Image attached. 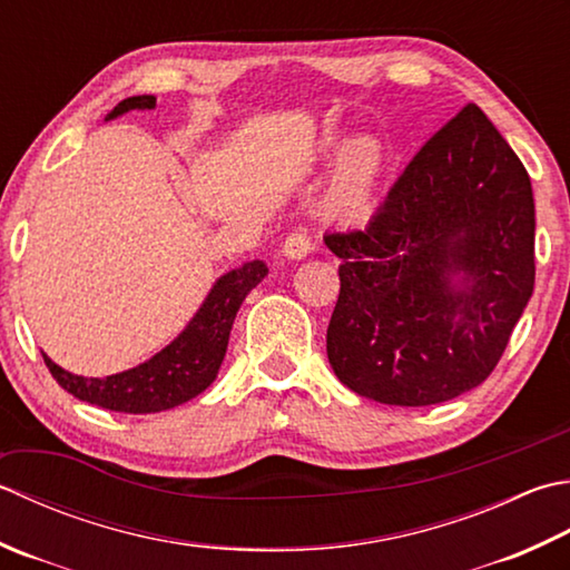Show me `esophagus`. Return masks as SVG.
Returning a JSON list of instances; mask_svg holds the SVG:
<instances>
[{
	"label": "esophagus",
	"mask_w": 570,
	"mask_h": 570,
	"mask_svg": "<svg viewBox=\"0 0 570 570\" xmlns=\"http://www.w3.org/2000/svg\"><path fill=\"white\" fill-rule=\"evenodd\" d=\"M282 252H284V256H288V259H296V262H298V259H304L306 254L314 252V242L308 239L306 232L296 229V232H292V234H288V237L284 239Z\"/></svg>",
	"instance_id": "esophagus-1"
}]
</instances>
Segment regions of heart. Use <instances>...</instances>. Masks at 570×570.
<instances>
[{
  "instance_id": "1",
  "label": "heart",
  "mask_w": 570,
  "mask_h": 570,
  "mask_svg": "<svg viewBox=\"0 0 570 570\" xmlns=\"http://www.w3.org/2000/svg\"><path fill=\"white\" fill-rule=\"evenodd\" d=\"M385 167V150L375 138H355L345 145L326 193L331 217L361 219L373 209Z\"/></svg>"
}]
</instances>
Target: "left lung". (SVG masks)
<instances>
[{
  "label": "left lung",
  "instance_id": "1",
  "mask_svg": "<svg viewBox=\"0 0 570 570\" xmlns=\"http://www.w3.org/2000/svg\"><path fill=\"white\" fill-rule=\"evenodd\" d=\"M527 167L464 106L410 160L363 229L323 237L341 294L326 333L338 381L422 407L484 383L533 294Z\"/></svg>",
  "mask_w": 570,
  "mask_h": 570
}]
</instances>
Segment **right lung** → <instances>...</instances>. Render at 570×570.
<instances>
[{
	"label": "right lung",
	"mask_w": 570,
	"mask_h": 570,
	"mask_svg": "<svg viewBox=\"0 0 570 570\" xmlns=\"http://www.w3.org/2000/svg\"><path fill=\"white\" fill-rule=\"evenodd\" d=\"M155 104H158L155 96H130L120 100L106 120H114L128 110H153ZM266 274L269 269L262 259L222 274L212 284L197 314L177 333V338L167 343L160 353H155L150 361L128 367V371L106 377H83L63 371L47 353H43V363L66 393L88 405L130 412V415H148V412L183 405L215 383L242 301Z\"/></svg>",
	"instance_id": "add662e5"
}]
</instances>
